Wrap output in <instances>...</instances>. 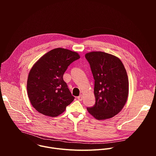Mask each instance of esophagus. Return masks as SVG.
<instances>
[{
    "instance_id": "34e87169",
    "label": "esophagus",
    "mask_w": 156,
    "mask_h": 156,
    "mask_svg": "<svg viewBox=\"0 0 156 156\" xmlns=\"http://www.w3.org/2000/svg\"><path fill=\"white\" fill-rule=\"evenodd\" d=\"M77 98H78V99L80 101H81L83 100V96H82V95H80Z\"/></svg>"
}]
</instances>
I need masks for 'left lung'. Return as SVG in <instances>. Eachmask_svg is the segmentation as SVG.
I'll list each match as a JSON object with an SVG mask.
<instances>
[{"instance_id":"8db88e82","label":"left lung","mask_w":156,"mask_h":156,"mask_svg":"<svg viewBox=\"0 0 156 156\" xmlns=\"http://www.w3.org/2000/svg\"><path fill=\"white\" fill-rule=\"evenodd\" d=\"M85 58L94 79L96 98L94 106L87 110L98 120L112 118L120 112L128 98L129 83L125 66L119 58L103 52L87 53Z\"/></svg>"}]
</instances>
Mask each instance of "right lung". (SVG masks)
I'll list each match as a JSON object with an SVG mask.
<instances>
[{"label": "right lung", "instance_id": "add662e5", "mask_svg": "<svg viewBox=\"0 0 156 156\" xmlns=\"http://www.w3.org/2000/svg\"><path fill=\"white\" fill-rule=\"evenodd\" d=\"M80 55L63 48L44 55L31 69L27 81L28 96L38 112L55 117L65 110L74 100L63 75L68 66Z\"/></svg>", "mask_w": 156, "mask_h": 156}]
</instances>
